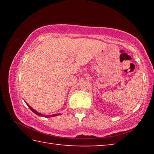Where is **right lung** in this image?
<instances>
[{
	"label": "right lung",
	"instance_id": "add662e5",
	"mask_svg": "<svg viewBox=\"0 0 154 154\" xmlns=\"http://www.w3.org/2000/svg\"><path fill=\"white\" fill-rule=\"evenodd\" d=\"M26 104H27V103H26ZM27 105L28 106V107H29V108L30 109L31 111H32V112H34V113L37 115V116H41V117H43V116H44V117H46V118H49V117H51V116L54 117V116H58V115H59V114H54V115H50V116H45V115H43V114H41V113H38V112H37L36 110H35V109H32L29 105H28V104H27Z\"/></svg>",
	"mask_w": 154,
	"mask_h": 154
}]
</instances>
